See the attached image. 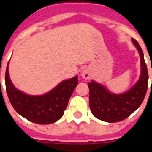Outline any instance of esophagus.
<instances>
[{"mask_svg":"<svg viewBox=\"0 0 152 152\" xmlns=\"http://www.w3.org/2000/svg\"><path fill=\"white\" fill-rule=\"evenodd\" d=\"M81 76H82L83 78L85 80H88L90 78V76H91V73H90V71H89L88 68H85V69L82 70V72H81Z\"/></svg>","mask_w":152,"mask_h":152,"instance_id":"obj_1","label":"esophagus"}]
</instances>
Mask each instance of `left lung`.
Masks as SVG:
<instances>
[{
    "mask_svg": "<svg viewBox=\"0 0 152 152\" xmlns=\"http://www.w3.org/2000/svg\"><path fill=\"white\" fill-rule=\"evenodd\" d=\"M140 54L141 76L134 87L122 94H111L104 86L92 80L88 83L89 107L93 115L101 121L114 123L129 117L143 101L148 87V72L144 61L143 52L139 44L132 39Z\"/></svg>",
    "mask_w": 152,
    "mask_h": 152,
    "instance_id": "obj_1",
    "label": "left lung"
}]
</instances>
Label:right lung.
Instances as JSON below:
<instances>
[{"instance_id": "obj_1", "label": "right lung", "mask_w": 152, "mask_h": 152, "mask_svg": "<svg viewBox=\"0 0 152 152\" xmlns=\"http://www.w3.org/2000/svg\"><path fill=\"white\" fill-rule=\"evenodd\" d=\"M8 66L9 63L5 71V89L15 111L37 124H52L58 121L63 116L70 97L78 84L77 76L61 82L46 94L30 96L18 90L12 84L9 76Z\"/></svg>"}]
</instances>
